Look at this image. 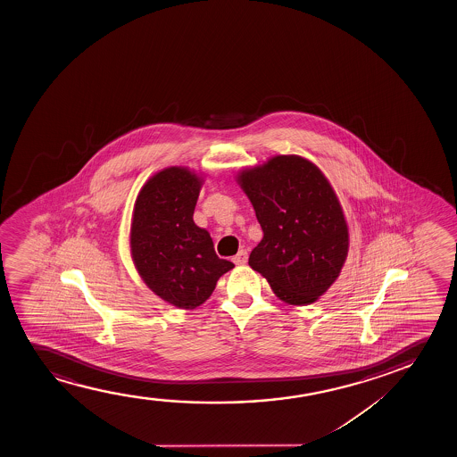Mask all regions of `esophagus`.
Returning <instances> with one entry per match:
<instances>
[{
    "label": "esophagus",
    "mask_w": 457,
    "mask_h": 457,
    "mask_svg": "<svg viewBox=\"0 0 457 457\" xmlns=\"http://www.w3.org/2000/svg\"><path fill=\"white\" fill-rule=\"evenodd\" d=\"M246 261H248V251L246 250H240L236 256L232 257V262L236 265H244Z\"/></svg>",
    "instance_id": "esophagus-1"
}]
</instances>
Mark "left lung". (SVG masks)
Returning a JSON list of instances; mask_svg holds the SVG:
<instances>
[{
  "instance_id": "8db88e82",
  "label": "left lung",
  "mask_w": 457,
  "mask_h": 457,
  "mask_svg": "<svg viewBox=\"0 0 457 457\" xmlns=\"http://www.w3.org/2000/svg\"><path fill=\"white\" fill-rule=\"evenodd\" d=\"M238 182L263 231L251 269L288 304L317 301L348 254V226L329 182L300 156L273 157L242 171Z\"/></svg>"
}]
</instances>
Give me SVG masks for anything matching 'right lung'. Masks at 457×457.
Here are the masks:
<instances>
[{
	"label": "right lung",
	"mask_w": 457,
	"mask_h": 457,
	"mask_svg": "<svg viewBox=\"0 0 457 457\" xmlns=\"http://www.w3.org/2000/svg\"><path fill=\"white\" fill-rule=\"evenodd\" d=\"M201 179L181 167L159 171L140 190L131 225L132 261L145 284L179 309L212 295L234 263L220 259L206 229L195 225Z\"/></svg>",
	"instance_id": "1"
}]
</instances>
